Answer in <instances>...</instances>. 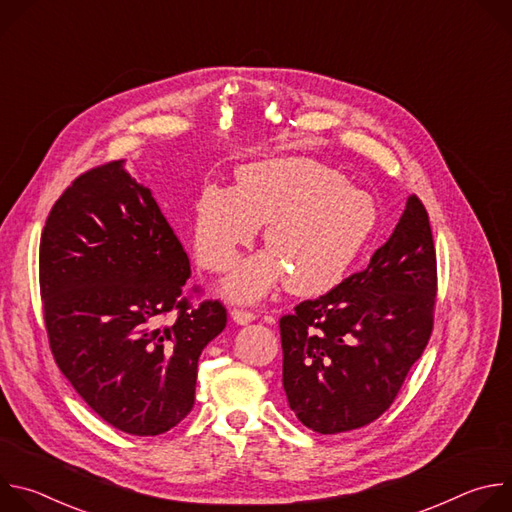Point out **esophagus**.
<instances>
[{"label": "esophagus", "instance_id": "34e87169", "mask_svg": "<svg viewBox=\"0 0 512 512\" xmlns=\"http://www.w3.org/2000/svg\"><path fill=\"white\" fill-rule=\"evenodd\" d=\"M231 320H233L235 324H239V326H247V324H251V322L255 320V314L245 312V310H233V312H231Z\"/></svg>", "mask_w": 512, "mask_h": 512}]
</instances>
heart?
I'll return each instance as SVG.
<instances>
[{
  "label": "heart",
  "instance_id": "b5f03b06",
  "mask_svg": "<svg viewBox=\"0 0 512 512\" xmlns=\"http://www.w3.org/2000/svg\"><path fill=\"white\" fill-rule=\"evenodd\" d=\"M265 225L269 249L243 261L223 283L231 302L253 304L285 279L296 296L334 289L379 225L377 200L308 158L245 164L237 186L206 184L194 198L190 239L196 261L229 271Z\"/></svg>",
  "mask_w": 512,
  "mask_h": 512
}]
</instances>
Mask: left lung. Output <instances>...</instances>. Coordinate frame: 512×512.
<instances>
[{
	"instance_id": "left-lung-1",
	"label": "left lung",
	"mask_w": 512,
	"mask_h": 512,
	"mask_svg": "<svg viewBox=\"0 0 512 512\" xmlns=\"http://www.w3.org/2000/svg\"><path fill=\"white\" fill-rule=\"evenodd\" d=\"M427 212L409 196L369 267L279 320L289 409L318 433H340L389 409L427 346L435 304Z\"/></svg>"
}]
</instances>
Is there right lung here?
Instances as JSON below:
<instances>
[{
    "label": "right lung",
    "instance_id": "add662e5",
    "mask_svg": "<svg viewBox=\"0 0 512 512\" xmlns=\"http://www.w3.org/2000/svg\"><path fill=\"white\" fill-rule=\"evenodd\" d=\"M190 261L125 160L72 182L40 241V291L62 375L113 427L158 435L194 405L198 358L227 310L182 298ZM174 307V325H160Z\"/></svg>",
    "mask_w": 512,
    "mask_h": 512
}]
</instances>
